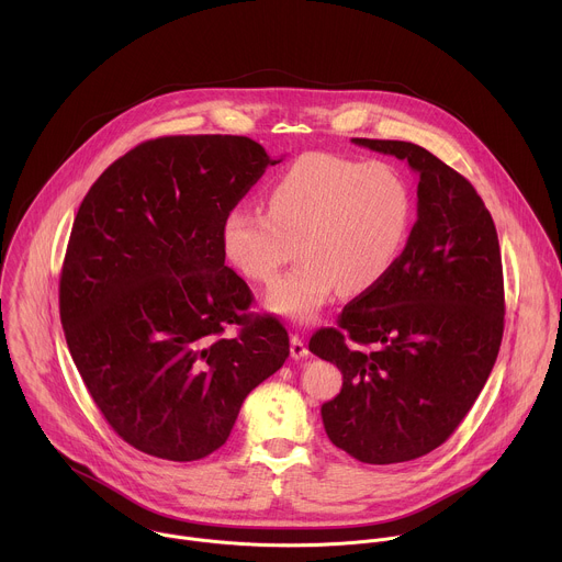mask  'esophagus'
<instances>
[{
  "mask_svg": "<svg viewBox=\"0 0 562 562\" xmlns=\"http://www.w3.org/2000/svg\"><path fill=\"white\" fill-rule=\"evenodd\" d=\"M308 356V349L304 345V340L300 336H291V358L300 360V358H306Z\"/></svg>",
  "mask_w": 562,
  "mask_h": 562,
  "instance_id": "esophagus-1",
  "label": "esophagus"
}]
</instances>
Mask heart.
I'll return each instance as SVG.
<instances>
[{
	"label": "heart",
	"instance_id": "b5f03b06",
	"mask_svg": "<svg viewBox=\"0 0 562 562\" xmlns=\"http://www.w3.org/2000/svg\"><path fill=\"white\" fill-rule=\"evenodd\" d=\"M269 213L235 206L222 222V249L251 282H271L295 249L302 260L273 282L267 306L313 319L336 289H373L403 254L414 198L386 162H358L334 153H306L284 169L267 195Z\"/></svg>",
	"mask_w": 562,
	"mask_h": 562
}]
</instances>
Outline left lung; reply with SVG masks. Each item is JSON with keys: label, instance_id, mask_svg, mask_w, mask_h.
<instances>
[{"label": "left lung", "instance_id": "left-lung-1", "mask_svg": "<svg viewBox=\"0 0 562 562\" xmlns=\"http://www.w3.org/2000/svg\"><path fill=\"white\" fill-rule=\"evenodd\" d=\"M351 142L407 159L418 220L393 269L308 351L342 371L323 405L329 440L360 462L393 464L440 447L483 391L505 327L503 260L483 198L442 159L412 142Z\"/></svg>", "mask_w": 562, "mask_h": 562}]
</instances>
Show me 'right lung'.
Masks as SVG:
<instances>
[{
    "label": "right lung",
    "mask_w": 562,
    "mask_h": 562,
    "mask_svg": "<svg viewBox=\"0 0 562 562\" xmlns=\"http://www.w3.org/2000/svg\"><path fill=\"white\" fill-rule=\"evenodd\" d=\"M278 162L243 135L157 137L79 204L59 278L66 345L106 423L148 456L220 449L289 358L286 329L249 313L254 293L222 249L226 213Z\"/></svg>",
    "instance_id": "add662e5"
}]
</instances>
